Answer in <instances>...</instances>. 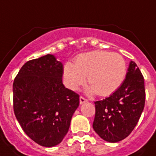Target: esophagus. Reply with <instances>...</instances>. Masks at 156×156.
Here are the masks:
<instances>
[{
	"label": "esophagus",
	"mask_w": 156,
	"mask_h": 156,
	"mask_svg": "<svg viewBox=\"0 0 156 156\" xmlns=\"http://www.w3.org/2000/svg\"><path fill=\"white\" fill-rule=\"evenodd\" d=\"M88 101V100L85 97H83V96H80V104H83V103H85V102H87Z\"/></svg>",
	"instance_id": "esophagus-1"
}]
</instances>
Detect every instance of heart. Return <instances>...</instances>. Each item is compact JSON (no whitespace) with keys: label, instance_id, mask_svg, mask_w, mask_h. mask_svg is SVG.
<instances>
[{"label":"heart","instance_id":"obj_1","mask_svg":"<svg viewBox=\"0 0 156 156\" xmlns=\"http://www.w3.org/2000/svg\"><path fill=\"white\" fill-rule=\"evenodd\" d=\"M126 71V62L120 55L93 51L78 55L75 64L66 63L64 76L67 86L74 90L85 83L87 76L88 84L91 86L89 92L106 96L120 87Z\"/></svg>","mask_w":156,"mask_h":156}]
</instances>
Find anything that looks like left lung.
I'll list each match as a JSON object with an SVG mask.
<instances>
[{"mask_svg":"<svg viewBox=\"0 0 156 156\" xmlns=\"http://www.w3.org/2000/svg\"><path fill=\"white\" fill-rule=\"evenodd\" d=\"M145 101L144 77L136 63L130 61L121 86L107 98L95 101L93 129L104 140H122L138 123Z\"/></svg>","mask_w":156,"mask_h":156,"instance_id":"left-lung-1","label":"left lung"}]
</instances>
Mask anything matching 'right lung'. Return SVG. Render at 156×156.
I'll list each match as a JSON object with an SVG mask.
<instances>
[{
    "label": "right lung",
    "instance_id": "1",
    "mask_svg": "<svg viewBox=\"0 0 156 156\" xmlns=\"http://www.w3.org/2000/svg\"><path fill=\"white\" fill-rule=\"evenodd\" d=\"M63 65L53 55L27 61L13 82V109L24 132L52 147L66 135L80 95L62 83Z\"/></svg>",
    "mask_w": 156,
    "mask_h": 156
}]
</instances>
